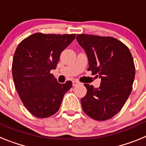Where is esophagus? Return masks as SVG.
Wrapping results in <instances>:
<instances>
[{"label": "esophagus", "instance_id": "obj_1", "mask_svg": "<svg viewBox=\"0 0 146 146\" xmlns=\"http://www.w3.org/2000/svg\"><path fill=\"white\" fill-rule=\"evenodd\" d=\"M78 84H80V82L77 80H74L73 82H72V86H77Z\"/></svg>", "mask_w": 146, "mask_h": 146}]
</instances>
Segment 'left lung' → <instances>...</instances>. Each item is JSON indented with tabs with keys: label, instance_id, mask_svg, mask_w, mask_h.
Instances as JSON below:
<instances>
[{
	"label": "left lung",
	"instance_id": "1",
	"mask_svg": "<svg viewBox=\"0 0 146 146\" xmlns=\"http://www.w3.org/2000/svg\"><path fill=\"white\" fill-rule=\"evenodd\" d=\"M76 38L87 54L88 70L102 79L99 88L84 84L87 94L81 99L82 110L96 121L110 119L121 111L132 90V55L124 44L113 37L77 34Z\"/></svg>",
	"mask_w": 146,
	"mask_h": 146
}]
</instances>
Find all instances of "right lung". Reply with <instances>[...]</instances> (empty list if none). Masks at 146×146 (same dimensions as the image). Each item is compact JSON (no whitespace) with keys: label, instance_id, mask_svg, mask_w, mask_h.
Returning a JSON list of instances; mask_svg holds the SVG:
<instances>
[{"label":"right lung","instance_id":"1","mask_svg":"<svg viewBox=\"0 0 146 146\" xmlns=\"http://www.w3.org/2000/svg\"><path fill=\"white\" fill-rule=\"evenodd\" d=\"M75 34L36 33L18 44L12 61L15 86L24 106L37 118H47L58 111L72 81L60 84L50 73L56 69L62 51Z\"/></svg>","mask_w":146,"mask_h":146}]
</instances>
